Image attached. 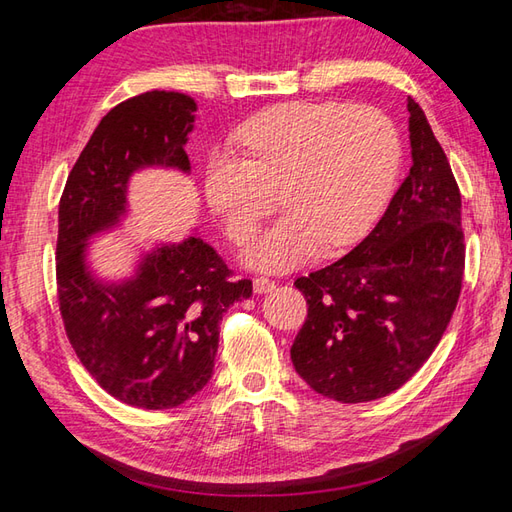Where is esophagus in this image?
I'll return each instance as SVG.
<instances>
[{
    "label": "esophagus",
    "mask_w": 512,
    "mask_h": 512,
    "mask_svg": "<svg viewBox=\"0 0 512 512\" xmlns=\"http://www.w3.org/2000/svg\"><path fill=\"white\" fill-rule=\"evenodd\" d=\"M277 288V284L273 279H266V277H257L253 281V290L257 292V295H266V292H273Z\"/></svg>",
    "instance_id": "1"
}]
</instances>
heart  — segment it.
<instances>
[{
	"label": "heart",
	"instance_id": "1",
	"mask_svg": "<svg viewBox=\"0 0 512 512\" xmlns=\"http://www.w3.org/2000/svg\"><path fill=\"white\" fill-rule=\"evenodd\" d=\"M242 156L217 149L204 167V198L228 239L246 246L259 222L288 213L259 235L246 262L268 273L303 266L321 246L367 235L394 187L402 145L378 107L281 103L237 127Z\"/></svg>",
	"mask_w": 512,
	"mask_h": 512
}]
</instances>
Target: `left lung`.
I'll return each instance as SVG.
<instances>
[{
    "label": "left lung",
    "mask_w": 512,
    "mask_h": 512,
    "mask_svg": "<svg viewBox=\"0 0 512 512\" xmlns=\"http://www.w3.org/2000/svg\"><path fill=\"white\" fill-rule=\"evenodd\" d=\"M409 176L385 215L339 262L295 286L308 319L290 347L317 394L367 402L402 387L436 350L464 275L462 198L422 107L407 99Z\"/></svg>",
    "instance_id": "1"
}]
</instances>
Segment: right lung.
Wrapping results in <instances>:
<instances>
[{
	"label": "right lung",
	"mask_w": 512,
	"mask_h": 512,
	"mask_svg": "<svg viewBox=\"0 0 512 512\" xmlns=\"http://www.w3.org/2000/svg\"><path fill=\"white\" fill-rule=\"evenodd\" d=\"M198 105L154 90L123 101L96 125L59 202L57 288L65 334L107 394L138 409L187 402L213 376L220 321L253 281L231 270L202 237L156 244L134 273L105 281L88 242L127 215L129 178L140 169L191 171L184 145Z\"/></svg>",
	"instance_id": "add662e5"
}]
</instances>
